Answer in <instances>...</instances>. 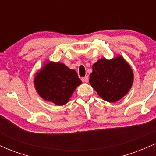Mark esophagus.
<instances>
[{
    "instance_id": "1",
    "label": "esophagus",
    "mask_w": 156,
    "mask_h": 156,
    "mask_svg": "<svg viewBox=\"0 0 156 156\" xmlns=\"http://www.w3.org/2000/svg\"><path fill=\"white\" fill-rule=\"evenodd\" d=\"M82 81L84 82V83H87L89 81V76H85L83 78H82Z\"/></svg>"
}]
</instances>
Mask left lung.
I'll return each mask as SVG.
<instances>
[{
    "instance_id": "1",
    "label": "left lung",
    "mask_w": 156,
    "mask_h": 156,
    "mask_svg": "<svg viewBox=\"0 0 156 156\" xmlns=\"http://www.w3.org/2000/svg\"><path fill=\"white\" fill-rule=\"evenodd\" d=\"M133 74L130 65L122 56L99 59L92 65L89 83L101 98L114 103L122 98L131 88Z\"/></svg>"
}]
</instances>
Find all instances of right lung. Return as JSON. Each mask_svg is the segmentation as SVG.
Returning <instances> with one entry per match:
<instances>
[{"mask_svg":"<svg viewBox=\"0 0 156 156\" xmlns=\"http://www.w3.org/2000/svg\"><path fill=\"white\" fill-rule=\"evenodd\" d=\"M81 83L76 70L59 62H48L34 78L39 95L57 105L66 104Z\"/></svg>","mask_w":156,"mask_h":156,"instance_id":"1","label":"right lung"}]
</instances>
